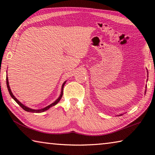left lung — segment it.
I'll return each mask as SVG.
<instances>
[{
	"label": "left lung",
	"mask_w": 155,
	"mask_h": 155,
	"mask_svg": "<svg viewBox=\"0 0 155 155\" xmlns=\"http://www.w3.org/2000/svg\"><path fill=\"white\" fill-rule=\"evenodd\" d=\"M120 115H123V114H120V115H118V116H120Z\"/></svg>",
	"instance_id": "8db88e82"
}]
</instances>
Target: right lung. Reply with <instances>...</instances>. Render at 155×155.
Returning a JSON list of instances; mask_svg holds the SVG:
<instances>
[{"label": "right lung", "mask_w": 155, "mask_h": 155, "mask_svg": "<svg viewBox=\"0 0 155 155\" xmlns=\"http://www.w3.org/2000/svg\"><path fill=\"white\" fill-rule=\"evenodd\" d=\"M65 83H66V81L64 82V83L62 84V85L61 93L60 96H59V97L57 98V100H56V101L54 102L53 103L51 104L50 105H48V106L46 107H45V108H41V109L35 110V109H32V108H28V107H27L25 106V105L23 104H22V103H21V102H20L18 100L16 99V98L14 96V94H12V91H11V88H10V87H9V83H8V77H6V85H7V88H8V90L10 95H11V97L13 98V99H14V100L16 102V103H17V104L19 105V106H21V107L22 108V109H24L25 110L27 111V112H31V113H42V112H44V111H45V110H48V108H50L51 107H53V106H54V105L57 104L58 103V102L60 101V100L61 99V98H62V94H63V88H64V85Z\"/></svg>", "instance_id": "add662e5"}]
</instances>
